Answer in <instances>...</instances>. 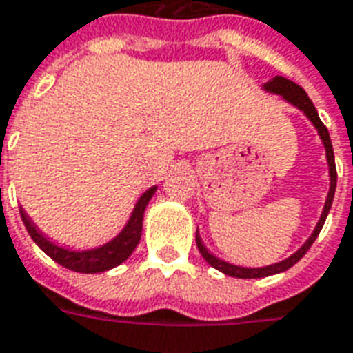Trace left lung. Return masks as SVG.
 Instances as JSON below:
<instances>
[{
	"label": "left lung",
	"mask_w": 353,
	"mask_h": 353,
	"mask_svg": "<svg viewBox=\"0 0 353 353\" xmlns=\"http://www.w3.org/2000/svg\"><path fill=\"white\" fill-rule=\"evenodd\" d=\"M263 90L270 91V93H275V95H281L286 103L294 104L296 108H299L305 116L309 117L310 123L316 127L318 134H320V138H322L323 148H325V159H327V166H330V192H327L322 216H320V221H318V224H316L314 232H312L309 239L299 247V250H296L292 256H288L286 260H283V262L271 263V265H263V268H241V265H234V263H228V262H224V260H221V258L213 256L210 250L205 249V245H203L202 239H200V234L196 232V245H198V250H200V254L203 256V260L210 263L211 268L223 271L224 275L237 276V279H262V276L276 275V273H283V271L290 270L294 263L299 262V260L307 254V250L310 249V245L316 241L318 234H320V230H322L323 223H325V219H327V213H330L331 210V203H333V196H335V189H336L335 155H333V145H331L330 132H327V127L322 123V119H320V116H318V112H316L314 104H312V101L309 99V95L305 93V90H303L301 85H297V83H294L292 80H288V78H284V77L271 78L270 82L263 83Z\"/></svg>",
	"instance_id": "left-lung-1"
}]
</instances>
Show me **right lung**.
I'll use <instances>...</instances> for the list:
<instances>
[{
    "label": "right lung",
    "instance_id": "obj_1",
    "mask_svg": "<svg viewBox=\"0 0 353 353\" xmlns=\"http://www.w3.org/2000/svg\"><path fill=\"white\" fill-rule=\"evenodd\" d=\"M155 190L157 187H151L138 198L137 205L130 213L129 223L125 224V228L112 241L90 250H70L59 247L44 236L43 232L33 224L30 216L26 215V211L20 210V215H22V221L31 239L37 243L41 250L46 252L54 262L70 271H77V273H103V271H108L119 263H123L132 254V250L137 249L138 241L142 237L143 211L148 208L151 196L155 194Z\"/></svg>",
    "mask_w": 353,
    "mask_h": 353
}]
</instances>
